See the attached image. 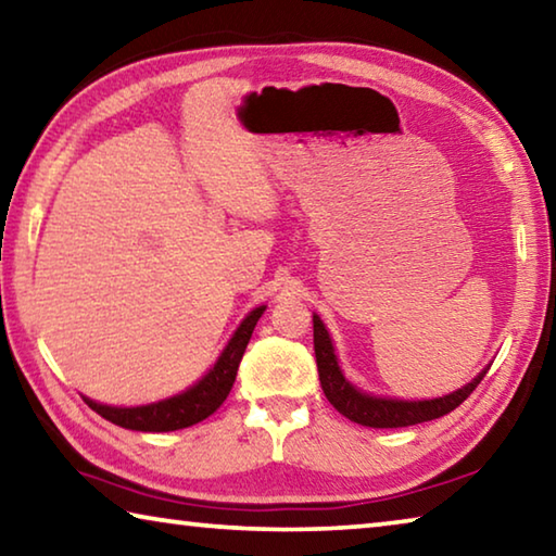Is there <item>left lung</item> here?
I'll use <instances>...</instances> for the list:
<instances>
[{
    "label": "left lung",
    "instance_id": "1",
    "mask_svg": "<svg viewBox=\"0 0 556 556\" xmlns=\"http://www.w3.org/2000/svg\"><path fill=\"white\" fill-rule=\"evenodd\" d=\"M314 351H316L318 380H321L326 400L331 402L343 417L355 421V425L372 427V429H400V427H412V425H421V421L444 417V414L454 412L458 404L478 388V382H481L485 375L481 372L473 382H468L466 388H460L458 392H451L446 397H439V400H425V402L382 400V397H370V394L355 390L353 384L343 378L341 368H338L331 338H328L326 326L321 324V318L318 316H314Z\"/></svg>",
    "mask_w": 556,
    "mask_h": 556
}]
</instances>
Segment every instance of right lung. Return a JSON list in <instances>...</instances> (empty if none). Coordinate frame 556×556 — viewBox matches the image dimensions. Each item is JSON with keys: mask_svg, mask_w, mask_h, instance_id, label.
Listing matches in <instances>:
<instances>
[{"mask_svg": "<svg viewBox=\"0 0 556 556\" xmlns=\"http://www.w3.org/2000/svg\"><path fill=\"white\" fill-rule=\"evenodd\" d=\"M262 312H265V306L250 312V316L244 318L238 331L230 338V343L225 345V351L218 357V363L213 365V370L184 394H176V397L156 404H147V407H108V404L86 400L88 407L98 412L100 417L112 421V425L135 431H176L199 425L205 417H211L230 394L242 353L250 343Z\"/></svg>", "mask_w": 556, "mask_h": 556, "instance_id": "add662e5", "label": "right lung"}]
</instances>
